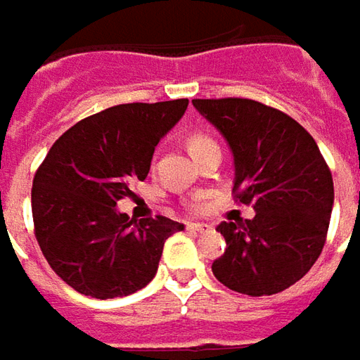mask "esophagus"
I'll use <instances>...</instances> for the list:
<instances>
[{"label":"esophagus","instance_id":"obj_1","mask_svg":"<svg viewBox=\"0 0 360 360\" xmlns=\"http://www.w3.org/2000/svg\"><path fill=\"white\" fill-rule=\"evenodd\" d=\"M186 229L190 230V232H196V234H204V232H210L212 226H210V224H200V222H198V224L192 222V224H188Z\"/></svg>","mask_w":360,"mask_h":360}]
</instances>
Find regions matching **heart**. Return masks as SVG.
<instances>
[{"instance_id": "heart-1", "label": "heart", "mask_w": 360, "mask_h": 360, "mask_svg": "<svg viewBox=\"0 0 360 360\" xmlns=\"http://www.w3.org/2000/svg\"><path fill=\"white\" fill-rule=\"evenodd\" d=\"M204 142H208V138H204V136H192L188 146H190V148H196V146L204 144Z\"/></svg>"}]
</instances>
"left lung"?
<instances>
[{
	"mask_svg": "<svg viewBox=\"0 0 360 360\" xmlns=\"http://www.w3.org/2000/svg\"><path fill=\"white\" fill-rule=\"evenodd\" d=\"M229 142L234 198L255 218L220 222L224 255L214 276L248 297L276 295L300 281L323 252L335 188L312 136L284 112L244 98L192 100Z\"/></svg>",
	"mask_w": 360,
	"mask_h": 360,
	"instance_id": "1",
	"label": "left lung"
}]
</instances>
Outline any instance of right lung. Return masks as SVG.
Instances as JSON below:
<instances>
[{
    "instance_id": "1",
    "label": "right lung",
    "mask_w": 360,
    "mask_h": 360,
    "mask_svg": "<svg viewBox=\"0 0 360 360\" xmlns=\"http://www.w3.org/2000/svg\"><path fill=\"white\" fill-rule=\"evenodd\" d=\"M188 100L120 104L72 126L34 176L37 244L53 272L91 298L128 297L158 270L164 242L184 224L166 216L130 220L116 204L146 180L154 148Z\"/></svg>"
}]
</instances>
